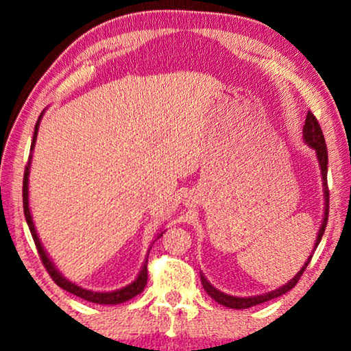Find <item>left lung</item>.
I'll return each instance as SVG.
<instances>
[{
  "label": "left lung",
  "instance_id": "8db88e82",
  "mask_svg": "<svg viewBox=\"0 0 351 351\" xmlns=\"http://www.w3.org/2000/svg\"><path fill=\"white\" fill-rule=\"evenodd\" d=\"M304 142L308 145L310 148H313L315 153H316V158H318V165H319V169H321V179H323V196H324V215H323V222H321V227L318 230V237H316V241H315V246H313V251L318 247V244L321 241V238H323L324 234V230H326V225H328V210H329V190H328V148H326V142H324V136H323V131H321L319 124H318V119L313 117V113L308 112L306 114V119H305V126H304ZM310 258L311 256L306 258L304 267L300 268L299 271L295 273V276L286 282V285H282L281 287H278L275 291H270V292H265V294H261V295H251V297H237V295H230V294H225V292L219 291L217 287H214L210 282L206 280V276L201 273V285H203L204 291L208 292V294L213 297V299L217 302V304L223 305V306H228V308H237V310H244V308H249V306H254V305H258V304H263V302L267 300H271V299H276V297H280L282 294H286V292H289L292 287L297 285V281L300 280L302 273L306 267H308L310 263Z\"/></svg>",
  "mask_w": 351,
  "mask_h": 351
}]
</instances>
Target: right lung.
I'll use <instances>...</instances> for the list:
<instances>
[{
    "instance_id": "obj_1",
    "label": "right lung",
    "mask_w": 351,
    "mask_h": 351,
    "mask_svg": "<svg viewBox=\"0 0 351 351\" xmlns=\"http://www.w3.org/2000/svg\"><path fill=\"white\" fill-rule=\"evenodd\" d=\"M45 112H41L40 118H38L36 121V126H35V132H33V141H32V147L30 150L33 152L35 150V143H36V136H38V129H40V123H41V118ZM32 153H30V158H28V165L25 166V174H23V214H25V220L28 223V228H30V233L33 237V241L36 244V249L38 252H40V257L43 261V265L49 273L52 280L56 281L57 286H60L62 289L71 292V294L81 297V299L88 300V302H93V304H100V305H118V304H123V302H126L129 299H132V297H136L137 294H141V292L145 289L147 286V262H148V256L145 257V262H143V265L141 268V273H138L136 280H134L131 285L121 287V289H117V291H110V292H97V291H90V289H84V287H81L78 285H75V282H71L70 280H66V278L62 275V273L57 270L54 262L51 261L49 254L45 251V247H43V244L40 241V237H38L36 233V228H35V223H33V219H32V213H30V204H28V176H30V165H32ZM162 237V232L158 233L156 238H161ZM150 252V251H148Z\"/></svg>"
}]
</instances>
